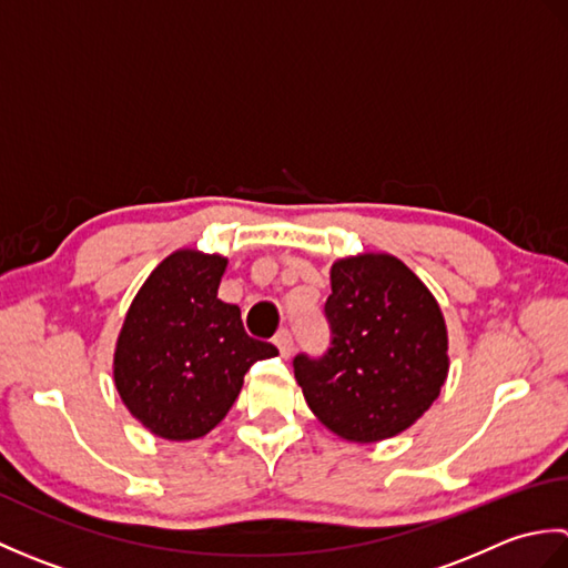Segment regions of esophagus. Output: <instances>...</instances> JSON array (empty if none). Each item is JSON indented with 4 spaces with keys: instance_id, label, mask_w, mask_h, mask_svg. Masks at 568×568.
Returning a JSON list of instances; mask_svg holds the SVG:
<instances>
[{
    "instance_id": "esophagus-1",
    "label": "esophagus",
    "mask_w": 568,
    "mask_h": 568,
    "mask_svg": "<svg viewBox=\"0 0 568 568\" xmlns=\"http://www.w3.org/2000/svg\"><path fill=\"white\" fill-rule=\"evenodd\" d=\"M273 342H275L277 352H281V356H283V358H287V356L293 354V334L287 332V329H281V332H277V334L273 336Z\"/></svg>"
}]
</instances>
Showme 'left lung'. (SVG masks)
Returning a JSON list of instances; mask_svg holds the SVG:
<instances>
[{"label": "left lung", "instance_id": "left-lung-1", "mask_svg": "<svg viewBox=\"0 0 568 568\" xmlns=\"http://www.w3.org/2000/svg\"><path fill=\"white\" fill-rule=\"evenodd\" d=\"M324 315L332 346L293 361L322 425L358 444L415 425L449 373L446 324L427 285L388 253H361L332 265Z\"/></svg>", "mask_w": 568, "mask_h": 568}]
</instances>
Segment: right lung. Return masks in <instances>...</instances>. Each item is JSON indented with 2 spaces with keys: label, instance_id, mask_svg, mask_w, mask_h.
I'll return each mask as SVG.
<instances>
[{
  "label": "right lung",
  "instance_id": "right-lung-1",
  "mask_svg": "<svg viewBox=\"0 0 568 568\" xmlns=\"http://www.w3.org/2000/svg\"><path fill=\"white\" fill-rule=\"evenodd\" d=\"M226 258L183 248L131 303L114 352V385L155 437H204L232 409L246 371L277 348L253 339L236 305L216 297Z\"/></svg>",
  "mask_w": 568,
  "mask_h": 568
}]
</instances>
